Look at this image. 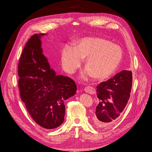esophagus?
Segmentation results:
<instances>
[{"mask_svg":"<svg viewBox=\"0 0 152 152\" xmlns=\"http://www.w3.org/2000/svg\"><path fill=\"white\" fill-rule=\"evenodd\" d=\"M84 91L87 93L88 94H94L95 93V89L94 88V87H91V86H87V87H86L84 88Z\"/></svg>","mask_w":152,"mask_h":152,"instance_id":"34e87169","label":"esophagus"}]
</instances>
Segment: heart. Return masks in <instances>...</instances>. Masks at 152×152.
I'll list each match as a JSON object with an SVG mask.
<instances>
[{"label": "heart", "mask_w": 152, "mask_h": 152, "mask_svg": "<svg viewBox=\"0 0 152 152\" xmlns=\"http://www.w3.org/2000/svg\"><path fill=\"white\" fill-rule=\"evenodd\" d=\"M86 58L87 68L81 77L86 80L94 76L103 79L112 75L123 58V51L118 45L107 39L86 37L77 41L76 46L66 45L61 54V65L66 73L73 74Z\"/></svg>", "instance_id": "1"}]
</instances>
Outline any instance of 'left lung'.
<instances>
[{"mask_svg": "<svg viewBox=\"0 0 152 152\" xmlns=\"http://www.w3.org/2000/svg\"><path fill=\"white\" fill-rule=\"evenodd\" d=\"M132 83V71L123 70L97 86L99 103L94 116L95 124L106 127L118 120L129 99Z\"/></svg>", "mask_w": 152, "mask_h": 152, "instance_id": "8db88e82", "label": "left lung"}]
</instances>
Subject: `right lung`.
<instances>
[{
    "mask_svg": "<svg viewBox=\"0 0 152 152\" xmlns=\"http://www.w3.org/2000/svg\"><path fill=\"white\" fill-rule=\"evenodd\" d=\"M36 34L28 40L21 55L18 73L22 101L35 122L44 128H57L64 121L65 101L76 94L73 79L56 75L42 53L41 37Z\"/></svg>",
    "mask_w": 152,
    "mask_h": 152,
    "instance_id": "1",
    "label": "right lung"
}]
</instances>
